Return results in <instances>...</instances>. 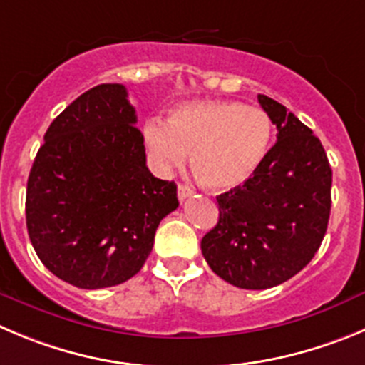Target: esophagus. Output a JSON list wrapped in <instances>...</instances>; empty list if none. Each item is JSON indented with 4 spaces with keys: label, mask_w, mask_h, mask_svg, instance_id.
<instances>
[{
    "label": "esophagus",
    "mask_w": 365,
    "mask_h": 365,
    "mask_svg": "<svg viewBox=\"0 0 365 365\" xmlns=\"http://www.w3.org/2000/svg\"><path fill=\"white\" fill-rule=\"evenodd\" d=\"M189 196H192V189L187 185H178V200L180 202H185Z\"/></svg>",
    "instance_id": "obj_1"
}]
</instances>
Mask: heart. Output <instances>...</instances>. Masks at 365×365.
I'll return each instance as SVG.
<instances>
[{
    "mask_svg": "<svg viewBox=\"0 0 365 365\" xmlns=\"http://www.w3.org/2000/svg\"><path fill=\"white\" fill-rule=\"evenodd\" d=\"M272 122L261 108L236 101L200 98L175 106L167 118L148 120L144 144L158 169H171L192 151L196 178L210 190L245 185L263 165Z\"/></svg>",
    "mask_w": 365,
    "mask_h": 365,
    "instance_id": "heart-1",
    "label": "heart"
}]
</instances>
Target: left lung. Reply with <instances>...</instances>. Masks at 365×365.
<instances>
[{"instance_id": "1", "label": "left lung", "mask_w": 365, "mask_h": 365, "mask_svg": "<svg viewBox=\"0 0 365 365\" xmlns=\"http://www.w3.org/2000/svg\"><path fill=\"white\" fill-rule=\"evenodd\" d=\"M257 101L277 142L245 185L217 196L220 217L202 240L210 270L245 290L299 274L321 247L331 210V167L321 140L277 101Z\"/></svg>"}]
</instances>
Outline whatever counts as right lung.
Listing matches in <instances>:
<instances>
[{"label":"right lung","mask_w":365,"mask_h":365,"mask_svg":"<svg viewBox=\"0 0 365 365\" xmlns=\"http://www.w3.org/2000/svg\"><path fill=\"white\" fill-rule=\"evenodd\" d=\"M122 84H98L50 124L26 183V229L41 263L97 290L138 274L176 183L145 165L144 135Z\"/></svg>","instance_id":"1"}]
</instances>
